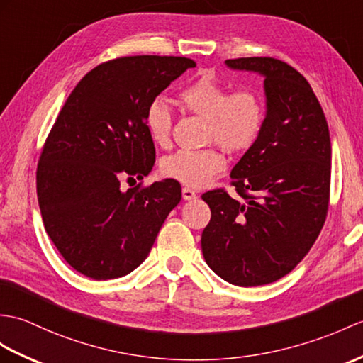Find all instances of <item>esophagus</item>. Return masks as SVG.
<instances>
[{"instance_id": "esophagus-1", "label": "esophagus", "mask_w": 363, "mask_h": 363, "mask_svg": "<svg viewBox=\"0 0 363 363\" xmlns=\"http://www.w3.org/2000/svg\"><path fill=\"white\" fill-rule=\"evenodd\" d=\"M196 198V193L193 191L191 189H189V187H184L182 189V199L184 201H191V199H195Z\"/></svg>"}]
</instances>
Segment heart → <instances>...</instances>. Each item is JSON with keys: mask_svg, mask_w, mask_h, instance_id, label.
I'll return each mask as SVG.
<instances>
[{"mask_svg": "<svg viewBox=\"0 0 363 363\" xmlns=\"http://www.w3.org/2000/svg\"><path fill=\"white\" fill-rule=\"evenodd\" d=\"M223 83L210 75H201L179 92V104L207 123V139L238 153L254 145L264 125V106L255 91L241 88L229 95ZM145 128L157 145H167L172 131V113L161 100L147 108ZM225 167L223 153L215 148L179 150L162 161L167 178L189 187H202Z\"/></svg>", "mask_w": 363, "mask_h": 363, "instance_id": "obj_1", "label": "heart"}]
</instances>
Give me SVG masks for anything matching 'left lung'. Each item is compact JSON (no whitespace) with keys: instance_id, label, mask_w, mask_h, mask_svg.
<instances>
[{"instance_id":"obj_1","label":"left lung","mask_w":363,"mask_h":363,"mask_svg":"<svg viewBox=\"0 0 363 363\" xmlns=\"http://www.w3.org/2000/svg\"><path fill=\"white\" fill-rule=\"evenodd\" d=\"M264 77L266 117L258 139L230 172L241 201L223 189L202 195L212 218L202 232L206 263L235 286H261L289 274L325 224L331 140L313 88L271 57L225 60Z\"/></svg>"}]
</instances>
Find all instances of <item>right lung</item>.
<instances>
[{
	"instance_id": "1",
	"label": "right lung",
	"mask_w": 363,
	"mask_h": 363,
	"mask_svg": "<svg viewBox=\"0 0 363 363\" xmlns=\"http://www.w3.org/2000/svg\"><path fill=\"white\" fill-rule=\"evenodd\" d=\"M196 63L185 57H122L96 66L67 97L41 151L37 195L45 229L66 263L94 280L145 259L181 185L164 179L123 191L155 165L147 108Z\"/></svg>"
}]
</instances>
